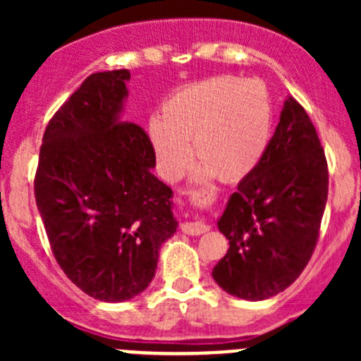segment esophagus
<instances>
[{"mask_svg": "<svg viewBox=\"0 0 361 361\" xmlns=\"http://www.w3.org/2000/svg\"><path fill=\"white\" fill-rule=\"evenodd\" d=\"M181 231H183L185 234L201 235V234H204V232L209 231V225H207L206 221H202V220L183 221V224H181Z\"/></svg>", "mask_w": 361, "mask_h": 361, "instance_id": "obj_1", "label": "esophagus"}]
</instances>
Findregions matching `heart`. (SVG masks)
<instances>
[{"instance_id":"obj_1","label":"heart","mask_w":361,"mask_h":361,"mask_svg":"<svg viewBox=\"0 0 361 361\" xmlns=\"http://www.w3.org/2000/svg\"><path fill=\"white\" fill-rule=\"evenodd\" d=\"M272 133V101L260 80L214 76L171 94L159 118L148 126L159 167L167 180H176L190 160L199 162L194 178L216 174L238 181L258 166Z\"/></svg>"}]
</instances>
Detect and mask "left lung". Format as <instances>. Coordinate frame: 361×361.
I'll use <instances>...</instances> for the list:
<instances>
[{"label":"left lung","mask_w":361,"mask_h":361,"mask_svg":"<svg viewBox=\"0 0 361 361\" xmlns=\"http://www.w3.org/2000/svg\"><path fill=\"white\" fill-rule=\"evenodd\" d=\"M326 195L318 133L288 96L264 157L239 181L216 221L231 245L211 272L216 285L253 302L288 288L314 251Z\"/></svg>","instance_id":"obj_1"}]
</instances>
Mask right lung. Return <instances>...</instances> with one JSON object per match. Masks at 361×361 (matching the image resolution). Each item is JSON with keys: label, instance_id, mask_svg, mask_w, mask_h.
<instances>
[{"label": "right lung", "instance_id": "obj_1", "mask_svg": "<svg viewBox=\"0 0 361 361\" xmlns=\"http://www.w3.org/2000/svg\"><path fill=\"white\" fill-rule=\"evenodd\" d=\"M130 73H94L43 134L35 197L64 274L103 302H126L154 279L173 238V190L154 174L155 152L123 122Z\"/></svg>", "mask_w": 361, "mask_h": 361}]
</instances>
